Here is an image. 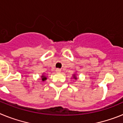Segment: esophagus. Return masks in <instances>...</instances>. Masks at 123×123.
I'll return each mask as SVG.
<instances>
[{"label": "esophagus", "mask_w": 123, "mask_h": 123, "mask_svg": "<svg viewBox=\"0 0 123 123\" xmlns=\"http://www.w3.org/2000/svg\"><path fill=\"white\" fill-rule=\"evenodd\" d=\"M55 71H56V73H60L61 72V69H60V68H56Z\"/></svg>", "instance_id": "1"}]
</instances>
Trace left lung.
I'll use <instances>...</instances> for the list:
<instances>
[{
  "label": "left lung",
  "mask_w": 123,
  "mask_h": 123,
  "mask_svg": "<svg viewBox=\"0 0 123 123\" xmlns=\"http://www.w3.org/2000/svg\"><path fill=\"white\" fill-rule=\"evenodd\" d=\"M73 78H74L75 79H77L76 76V75H75V74H74V75H73Z\"/></svg>",
  "instance_id": "8db88e82"
}]
</instances>
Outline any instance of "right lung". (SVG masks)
<instances>
[{
  "label": "right lung",
  "instance_id": "right-lung-1",
  "mask_svg": "<svg viewBox=\"0 0 123 123\" xmlns=\"http://www.w3.org/2000/svg\"><path fill=\"white\" fill-rule=\"evenodd\" d=\"M41 78H42V80L43 81H45V80H46V79H47V78L45 76H44V75H42V76H41Z\"/></svg>",
  "mask_w": 123,
  "mask_h": 123
}]
</instances>
